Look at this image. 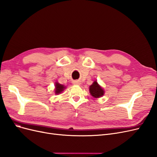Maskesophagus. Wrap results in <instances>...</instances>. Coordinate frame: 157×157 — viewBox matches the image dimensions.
<instances>
[{
  "label": "esophagus",
  "instance_id": "esophagus-1",
  "mask_svg": "<svg viewBox=\"0 0 157 157\" xmlns=\"http://www.w3.org/2000/svg\"><path fill=\"white\" fill-rule=\"evenodd\" d=\"M74 84H79V82L76 81V82H74Z\"/></svg>",
  "mask_w": 157,
  "mask_h": 157
}]
</instances>
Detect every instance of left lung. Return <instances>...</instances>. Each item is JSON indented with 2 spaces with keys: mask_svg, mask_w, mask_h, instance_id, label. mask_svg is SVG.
<instances>
[{
  "mask_svg": "<svg viewBox=\"0 0 157 157\" xmlns=\"http://www.w3.org/2000/svg\"><path fill=\"white\" fill-rule=\"evenodd\" d=\"M90 93L95 98H98L104 95V90L97 83V81H94L93 84L90 86Z\"/></svg>",
  "mask_w": 157,
  "mask_h": 157,
  "instance_id": "obj_1",
  "label": "left lung"
}]
</instances>
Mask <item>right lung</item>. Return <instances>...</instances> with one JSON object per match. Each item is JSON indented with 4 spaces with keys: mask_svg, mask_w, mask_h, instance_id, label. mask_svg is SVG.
I'll return each mask as SVG.
<instances>
[{
    "mask_svg": "<svg viewBox=\"0 0 157 157\" xmlns=\"http://www.w3.org/2000/svg\"><path fill=\"white\" fill-rule=\"evenodd\" d=\"M64 88H65V87L63 85L59 84L58 82H56V84H55V94L57 95L60 94L62 91H63Z\"/></svg>",
    "mask_w": 157,
    "mask_h": 157,
    "instance_id": "obj_1",
    "label": "right lung"
}]
</instances>
